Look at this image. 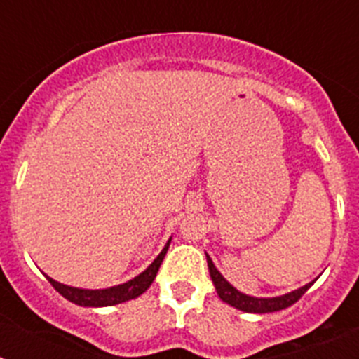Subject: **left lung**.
Returning <instances> with one entry per match:
<instances>
[{"mask_svg":"<svg viewBox=\"0 0 359 359\" xmlns=\"http://www.w3.org/2000/svg\"><path fill=\"white\" fill-rule=\"evenodd\" d=\"M207 262H208V271H210V278L214 282L215 291H217L219 298L226 302L228 306L236 307V309L244 311V313H273V311L286 309V307L293 306L298 298L302 297L307 290H309L315 280L306 284V286L298 287V290L291 291V293L280 294V297H271V298H259V297H250L246 293H241L239 290L231 286L230 282L219 273V269L215 268V264L212 262L210 255L207 253Z\"/></svg>","mask_w":359,"mask_h":359,"instance_id":"8db88e82","label":"left lung"}]
</instances>
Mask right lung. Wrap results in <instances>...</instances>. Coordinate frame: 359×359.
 I'll return each instance as SVG.
<instances>
[{
	"label": "right lung",
	"mask_w": 359,
	"mask_h": 359,
	"mask_svg": "<svg viewBox=\"0 0 359 359\" xmlns=\"http://www.w3.org/2000/svg\"><path fill=\"white\" fill-rule=\"evenodd\" d=\"M170 239L167 241V244L163 246V250L160 252V255L151 262L145 271H142L140 275H136L131 280L123 282V284H118V286L106 287V290H82V287H73L66 286V284H61V282L53 280L46 275L48 282L55 287L66 300L69 302L77 304V306L82 307H107V306H116V304L128 302V300H133V298L140 297L142 293L151 287L152 280L156 277L158 269H160L161 261H163L165 253L169 250Z\"/></svg>",
	"instance_id": "right-lung-1"
}]
</instances>
